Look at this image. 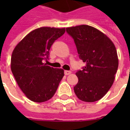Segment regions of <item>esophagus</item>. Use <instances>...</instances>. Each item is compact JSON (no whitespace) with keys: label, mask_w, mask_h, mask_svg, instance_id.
Returning <instances> with one entry per match:
<instances>
[{"label":"esophagus","mask_w":130,"mask_h":130,"mask_svg":"<svg viewBox=\"0 0 130 130\" xmlns=\"http://www.w3.org/2000/svg\"><path fill=\"white\" fill-rule=\"evenodd\" d=\"M64 73H65V75H69V74H71V72L70 71H67V70H66V71H65V72H64Z\"/></svg>","instance_id":"esophagus-1"}]
</instances>
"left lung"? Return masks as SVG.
Returning <instances> with one entry per match:
<instances>
[{
	"label": "left lung",
	"mask_w": 130,
	"mask_h": 130,
	"mask_svg": "<svg viewBox=\"0 0 130 130\" xmlns=\"http://www.w3.org/2000/svg\"><path fill=\"white\" fill-rule=\"evenodd\" d=\"M73 38L79 59L86 63L82 70L75 73L78 82L74 86L77 98L92 103L101 99L115 80L119 61L115 44L96 28L81 25L66 28Z\"/></svg>",
	"instance_id": "8db88e82"
}]
</instances>
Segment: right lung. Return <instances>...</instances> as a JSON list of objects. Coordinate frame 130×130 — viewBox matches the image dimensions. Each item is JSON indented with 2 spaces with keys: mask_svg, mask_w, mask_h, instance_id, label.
I'll return each mask as SVG.
<instances>
[{
  "mask_svg": "<svg viewBox=\"0 0 130 130\" xmlns=\"http://www.w3.org/2000/svg\"><path fill=\"white\" fill-rule=\"evenodd\" d=\"M65 28L42 27L25 36L13 50L11 69L22 92L30 101L42 103L56 92L64 76L63 69L44 63L53 42L63 35Z\"/></svg>",
  "mask_w": 130,
  "mask_h": 130,
  "instance_id": "1",
  "label": "right lung"
}]
</instances>
